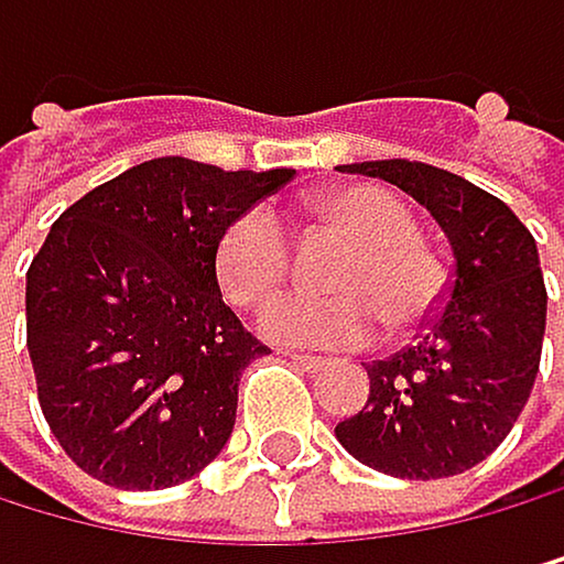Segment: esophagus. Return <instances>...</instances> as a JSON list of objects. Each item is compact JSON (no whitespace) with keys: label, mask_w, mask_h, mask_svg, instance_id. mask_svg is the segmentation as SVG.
Instances as JSON below:
<instances>
[{"label":"esophagus","mask_w":564,"mask_h":564,"mask_svg":"<svg viewBox=\"0 0 564 564\" xmlns=\"http://www.w3.org/2000/svg\"><path fill=\"white\" fill-rule=\"evenodd\" d=\"M289 360H293L296 367H303L306 375H317V370H328L332 364L321 360V356H303V352H289Z\"/></svg>","instance_id":"1"}]
</instances>
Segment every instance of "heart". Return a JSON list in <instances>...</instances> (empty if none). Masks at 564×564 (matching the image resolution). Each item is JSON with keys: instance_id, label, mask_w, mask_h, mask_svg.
I'll list each match as a JSON object with an SVG mask.
<instances>
[{"instance_id": "b5f03b06", "label": "heart", "mask_w": 564, "mask_h": 564, "mask_svg": "<svg viewBox=\"0 0 564 564\" xmlns=\"http://www.w3.org/2000/svg\"><path fill=\"white\" fill-rule=\"evenodd\" d=\"M328 221L352 239V250L332 271V296L289 293L264 306L261 332L285 346L356 349L378 325L402 332L416 325L442 296V268L416 243L410 208L381 186H352L325 208ZM293 239L271 204L239 212L215 243V275L236 306H261L275 296Z\"/></svg>"}]
</instances>
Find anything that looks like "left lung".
<instances>
[{"instance_id": "8db88e82", "label": "left lung", "mask_w": 564, "mask_h": 564, "mask_svg": "<svg viewBox=\"0 0 564 564\" xmlns=\"http://www.w3.org/2000/svg\"><path fill=\"white\" fill-rule=\"evenodd\" d=\"M343 169L424 204L448 236L452 279L416 343L367 364V405L335 437L388 477H455L509 437L530 399L547 317L536 243L509 204L455 172L405 159Z\"/></svg>"}]
</instances>
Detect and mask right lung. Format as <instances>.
Instances as JSON below:
<instances>
[{
  "label": "right lung",
  "mask_w": 564,
  "mask_h": 564,
  "mask_svg": "<svg viewBox=\"0 0 564 564\" xmlns=\"http://www.w3.org/2000/svg\"><path fill=\"white\" fill-rule=\"evenodd\" d=\"M293 176L151 159L55 218L28 268V349L41 413L84 474L162 491L226 448L239 375L268 346L221 300L215 243Z\"/></svg>",
  "instance_id": "1"
}]
</instances>
